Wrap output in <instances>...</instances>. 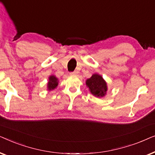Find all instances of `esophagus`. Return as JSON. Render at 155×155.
<instances>
[{
	"label": "esophagus",
	"instance_id": "obj_1",
	"mask_svg": "<svg viewBox=\"0 0 155 155\" xmlns=\"http://www.w3.org/2000/svg\"><path fill=\"white\" fill-rule=\"evenodd\" d=\"M70 75L72 76H77L78 75V73L77 71H74V72H72V73H70Z\"/></svg>",
	"mask_w": 155,
	"mask_h": 155
}]
</instances>
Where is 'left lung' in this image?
Here are the masks:
<instances>
[{
	"label": "left lung",
	"mask_w": 155,
	"mask_h": 155,
	"mask_svg": "<svg viewBox=\"0 0 155 155\" xmlns=\"http://www.w3.org/2000/svg\"><path fill=\"white\" fill-rule=\"evenodd\" d=\"M85 83L91 94L94 97L101 98L107 95L108 91L107 83L99 74H93L91 78L86 80Z\"/></svg>",
	"instance_id": "1"
}]
</instances>
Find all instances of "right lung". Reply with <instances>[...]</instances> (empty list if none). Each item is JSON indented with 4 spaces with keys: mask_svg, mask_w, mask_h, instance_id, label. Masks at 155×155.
I'll return each mask as SVG.
<instances>
[{
    "mask_svg": "<svg viewBox=\"0 0 155 155\" xmlns=\"http://www.w3.org/2000/svg\"><path fill=\"white\" fill-rule=\"evenodd\" d=\"M58 79L54 75L48 77V82L47 83V90L51 91L56 89L58 85Z\"/></svg>",
    "mask_w": 155,
    "mask_h": 155,
    "instance_id": "obj_1",
    "label": "right lung"
}]
</instances>
